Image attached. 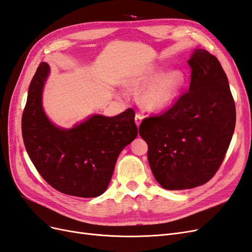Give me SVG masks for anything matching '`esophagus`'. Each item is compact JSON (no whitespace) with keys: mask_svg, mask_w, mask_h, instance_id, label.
Listing matches in <instances>:
<instances>
[{"mask_svg":"<svg viewBox=\"0 0 252 252\" xmlns=\"http://www.w3.org/2000/svg\"><path fill=\"white\" fill-rule=\"evenodd\" d=\"M142 120H143V117L141 116V114H140V113H136V114H135V118H134V121H135V124H136V126H138V127L140 126Z\"/></svg>","mask_w":252,"mask_h":252,"instance_id":"obj_1","label":"esophagus"}]
</instances>
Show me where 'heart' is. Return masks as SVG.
<instances>
[{
	"label": "heart",
	"instance_id": "1",
	"mask_svg": "<svg viewBox=\"0 0 252 252\" xmlns=\"http://www.w3.org/2000/svg\"><path fill=\"white\" fill-rule=\"evenodd\" d=\"M159 73L161 71L158 70L147 71L136 81L139 85L145 86L140 96L141 102L151 110L169 106L184 83V74L180 70H172L162 75Z\"/></svg>",
	"mask_w": 252,
	"mask_h": 252
}]
</instances>
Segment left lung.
I'll return each mask as SVG.
<instances>
[{"instance_id":"left-lung-1","label":"left lung","mask_w":252,"mask_h":252,"mask_svg":"<svg viewBox=\"0 0 252 252\" xmlns=\"http://www.w3.org/2000/svg\"><path fill=\"white\" fill-rule=\"evenodd\" d=\"M188 64L189 89L164 112L145 118L139 128L151 171L168 190L207 183L222 165L235 127L234 100L219 60L196 49Z\"/></svg>"}]
</instances>
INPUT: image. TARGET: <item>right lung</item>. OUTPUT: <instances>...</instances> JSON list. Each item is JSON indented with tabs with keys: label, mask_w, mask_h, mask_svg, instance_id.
Returning <instances> with one entry per match:
<instances>
[{
	"label": "right lung",
	"mask_w": 252,
	"mask_h": 252,
	"mask_svg": "<svg viewBox=\"0 0 252 252\" xmlns=\"http://www.w3.org/2000/svg\"><path fill=\"white\" fill-rule=\"evenodd\" d=\"M49 73L41 63L30 82L22 116V135L35 169L58 191L95 197L107 189L120 152L138 135L135 113L128 108L119 116H93L74 128L50 123L42 108V89Z\"/></svg>",
	"instance_id": "add662e5"
}]
</instances>
